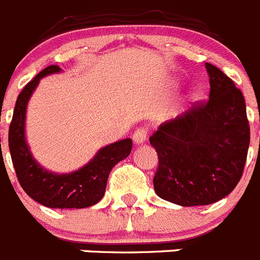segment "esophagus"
Masks as SVG:
<instances>
[{
	"label": "esophagus",
	"mask_w": 260,
	"mask_h": 260,
	"mask_svg": "<svg viewBox=\"0 0 260 260\" xmlns=\"http://www.w3.org/2000/svg\"><path fill=\"white\" fill-rule=\"evenodd\" d=\"M147 138V130L143 127H139L138 130H135L134 134H133V141H134L135 146H139V144H143L146 142Z\"/></svg>",
	"instance_id": "obj_1"
}]
</instances>
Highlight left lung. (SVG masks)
Instances as JSON below:
<instances>
[{"label":"left lung","instance_id":"obj_1","mask_svg":"<svg viewBox=\"0 0 260 260\" xmlns=\"http://www.w3.org/2000/svg\"><path fill=\"white\" fill-rule=\"evenodd\" d=\"M210 98L161 123L150 138L157 152L156 194L182 207L207 206L241 180L250 143L242 92L220 69L206 63Z\"/></svg>","mask_w":260,"mask_h":260}]
</instances>
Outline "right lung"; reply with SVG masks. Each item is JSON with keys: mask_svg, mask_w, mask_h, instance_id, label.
Returning <instances> with one entry per match:
<instances>
[{"mask_svg": "<svg viewBox=\"0 0 260 260\" xmlns=\"http://www.w3.org/2000/svg\"><path fill=\"white\" fill-rule=\"evenodd\" d=\"M61 71L57 65L48 66L18 96L9 128L11 160L22 189L38 203L61 210L91 207L103 198L110 171L130 155L133 142L126 138L103 147L86 165L71 173H54L41 167L32 156L26 139L27 105L41 78Z\"/></svg>", "mask_w": 260, "mask_h": 260, "instance_id": "1", "label": "right lung"}]
</instances>
